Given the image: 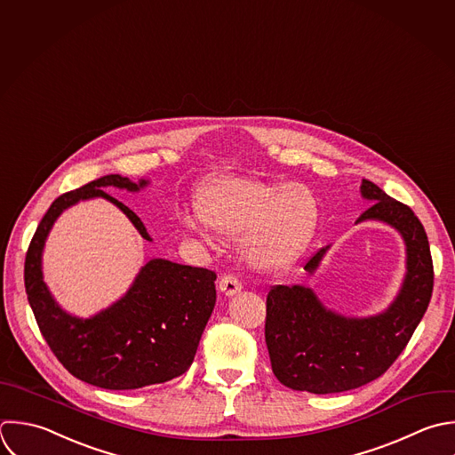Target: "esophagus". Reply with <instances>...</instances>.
I'll use <instances>...</instances> for the list:
<instances>
[{"mask_svg": "<svg viewBox=\"0 0 455 455\" xmlns=\"http://www.w3.org/2000/svg\"><path fill=\"white\" fill-rule=\"evenodd\" d=\"M218 287H220V291H221L225 296H234V294H237V292L243 289L241 282H239L237 276H234V275H223V276L220 278Z\"/></svg>", "mask_w": 455, "mask_h": 455, "instance_id": "1", "label": "esophagus"}]
</instances>
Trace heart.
Wrapping results in <instances>:
<instances>
[{"mask_svg":"<svg viewBox=\"0 0 455 455\" xmlns=\"http://www.w3.org/2000/svg\"><path fill=\"white\" fill-rule=\"evenodd\" d=\"M195 209L216 234L239 237L244 259L262 271L291 267L308 248L319 220L314 193L303 184L223 177L200 188ZM186 228L198 232L196 223Z\"/></svg>","mask_w":455,"mask_h":455,"instance_id":"b5f03b06","label":"heart"}]
</instances>
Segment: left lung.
Masks as SVG:
<instances>
[{
  "instance_id": "obj_1",
  "label": "left lung",
  "mask_w": 455,
  "mask_h": 455,
  "mask_svg": "<svg viewBox=\"0 0 455 455\" xmlns=\"http://www.w3.org/2000/svg\"><path fill=\"white\" fill-rule=\"evenodd\" d=\"M362 196L372 205L358 218L394 227L406 244V276L394 303L378 315L346 317L326 308L303 285H275L266 301V344L276 379L310 394H339L383 376L420 324L435 285L431 248L415 212L374 182L362 180ZM305 266L314 273L326 250Z\"/></svg>"
}]
</instances>
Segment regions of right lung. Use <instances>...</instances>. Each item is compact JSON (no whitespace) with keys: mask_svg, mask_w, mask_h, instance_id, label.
Segmentation results:
<instances>
[{"mask_svg":"<svg viewBox=\"0 0 455 455\" xmlns=\"http://www.w3.org/2000/svg\"><path fill=\"white\" fill-rule=\"evenodd\" d=\"M147 184L113 173L63 193L38 223L24 262L28 301L52 355L74 378L106 390H136L182 376L216 305L214 271L164 259L148 260L116 303L88 319L67 314L51 296L42 276V250L58 216L79 200L104 198L152 241L141 220L104 191L134 193Z\"/></svg>","mask_w":455,"mask_h":455,"instance_id":"obj_1","label":"right lung"}]
</instances>
